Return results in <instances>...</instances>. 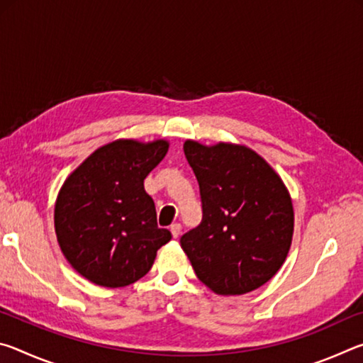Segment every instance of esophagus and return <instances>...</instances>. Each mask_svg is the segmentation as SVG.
<instances>
[{
    "instance_id": "obj_1",
    "label": "esophagus",
    "mask_w": 363,
    "mask_h": 363,
    "mask_svg": "<svg viewBox=\"0 0 363 363\" xmlns=\"http://www.w3.org/2000/svg\"><path fill=\"white\" fill-rule=\"evenodd\" d=\"M169 230H171V233H173V237L174 238H177L181 235V230H182V225L179 224V223H174V224H171V227H169Z\"/></svg>"
}]
</instances>
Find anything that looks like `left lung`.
Here are the masks:
<instances>
[{
	"label": "left lung",
	"mask_w": 363,
	"mask_h": 363,
	"mask_svg": "<svg viewBox=\"0 0 363 363\" xmlns=\"http://www.w3.org/2000/svg\"><path fill=\"white\" fill-rule=\"evenodd\" d=\"M203 218L181 237L196 277L218 294H245L285 262L294 214L290 194L266 160L248 147L186 140Z\"/></svg>",
	"instance_id": "left-lung-1"
}]
</instances>
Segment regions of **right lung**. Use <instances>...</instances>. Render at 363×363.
<instances>
[{"mask_svg": "<svg viewBox=\"0 0 363 363\" xmlns=\"http://www.w3.org/2000/svg\"><path fill=\"white\" fill-rule=\"evenodd\" d=\"M167 152V140H115L67 177L54 225L67 261L84 279L107 288L131 285L171 240L168 229H158L155 203L144 189Z\"/></svg>", "mask_w": 363, "mask_h": 363, "instance_id": "right-lung-1", "label": "right lung"}]
</instances>
